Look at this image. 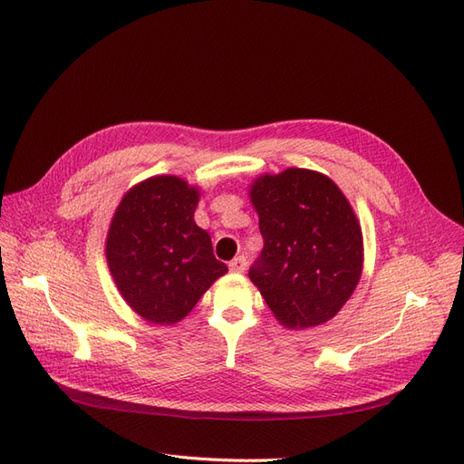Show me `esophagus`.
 Masks as SVG:
<instances>
[{
    "label": "esophagus",
    "instance_id": "1",
    "mask_svg": "<svg viewBox=\"0 0 464 464\" xmlns=\"http://www.w3.org/2000/svg\"><path fill=\"white\" fill-rule=\"evenodd\" d=\"M246 265H247V263H246V257H244V256H240V257L232 259L228 266H230V271H232V273H244V271H246Z\"/></svg>",
    "mask_w": 464,
    "mask_h": 464
}]
</instances>
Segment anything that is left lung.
Segmentation results:
<instances>
[{"mask_svg":"<svg viewBox=\"0 0 464 464\" xmlns=\"http://www.w3.org/2000/svg\"><path fill=\"white\" fill-rule=\"evenodd\" d=\"M263 251L249 278L280 325H323L343 310L363 269V237L334 181L307 168L263 174L249 186Z\"/></svg>","mask_w":464,"mask_h":464,"instance_id":"left-lung-1","label":"left lung"}]
</instances>
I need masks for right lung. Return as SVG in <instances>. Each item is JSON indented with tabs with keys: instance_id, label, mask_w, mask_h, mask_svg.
I'll use <instances>...</instances> for the list:
<instances>
[{
	"instance_id": "obj_1",
	"label": "right lung",
	"mask_w": 464,
	"mask_h": 464,
	"mask_svg": "<svg viewBox=\"0 0 464 464\" xmlns=\"http://www.w3.org/2000/svg\"><path fill=\"white\" fill-rule=\"evenodd\" d=\"M201 189L178 176H152L123 195L106 236L111 278L149 323L181 321L228 266L193 220Z\"/></svg>"
}]
</instances>
